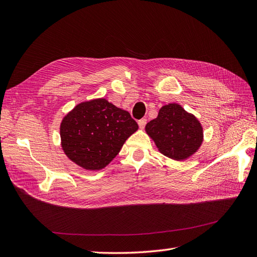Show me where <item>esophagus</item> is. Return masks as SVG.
<instances>
[{"label": "esophagus", "mask_w": 257, "mask_h": 257, "mask_svg": "<svg viewBox=\"0 0 257 257\" xmlns=\"http://www.w3.org/2000/svg\"><path fill=\"white\" fill-rule=\"evenodd\" d=\"M138 124H139V127L141 129H143L144 127H146V124H147V119H144V118H142V119L138 120Z\"/></svg>", "instance_id": "34e87169"}]
</instances>
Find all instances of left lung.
I'll use <instances>...</instances> for the list:
<instances>
[{"instance_id": "obj_1", "label": "left lung", "mask_w": 257, "mask_h": 257, "mask_svg": "<svg viewBox=\"0 0 257 257\" xmlns=\"http://www.w3.org/2000/svg\"><path fill=\"white\" fill-rule=\"evenodd\" d=\"M146 131L162 154L176 161L189 159L203 141L200 121L176 103L163 106L155 119L147 123Z\"/></svg>"}]
</instances>
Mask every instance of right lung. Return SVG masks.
I'll return each instance as SVG.
<instances>
[{
  "instance_id": "obj_1",
  "label": "right lung",
  "mask_w": 257,
  "mask_h": 257,
  "mask_svg": "<svg viewBox=\"0 0 257 257\" xmlns=\"http://www.w3.org/2000/svg\"><path fill=\"white\" fill-rule=\"evenodd\" d=\"M138 128L127 110L105 98L82 102L62 120V148L78 166L100 170L113 161Z\"/></svg>"
}]
</instances>
